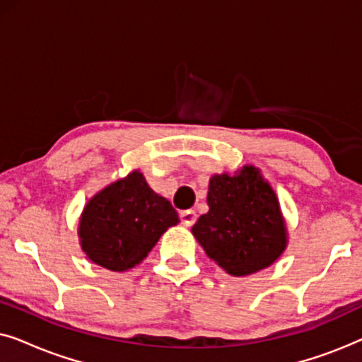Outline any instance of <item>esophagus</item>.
<instances>
[{
    "instance_id": "1",
    "label": "esophagus",
    "mask_w": 362,
    "mask_h": 362,
    "mask_svg": "<svg viewBox=\"0 0 362 362\" xmlns=\"http://www.w3.org/2000/svg\"><path fill=\"white\" fill-rule=\"evenodd\" d=\"M180 217H181L182 226H186V227H191L196 222V212L191 211V209L189 211H182Z\"/></svg>"
}]
</instances>
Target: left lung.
I'll list each match as a JSON object with an SVG mask.
<instances>
[{
    "instance_id": "left-lung-1",
    "label": "left lung",
    "mask_w": 362,
    "mask_h": 362,
    "mask_svg": "<svg viewBox=\"0 0 362 362\" xmlns=\"http://www.w3.org/2000/svg\"><path fill=\"white\" fill-rule=\"evenodd\" d=\"M207 206L209 211L191 232L206 255L229 275L247 276L264 270L285 252V217L259 168L245 165L234 175L211 176Z\"/></svg>"
}]
</instances>
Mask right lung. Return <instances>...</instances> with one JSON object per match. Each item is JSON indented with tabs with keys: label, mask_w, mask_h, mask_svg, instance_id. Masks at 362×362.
<instances>
[{
	"label": "right lung",
	"mask_w": 362,
	"mask_h": 362,
	"mask_svg": "<svg viewBox=\"0 0 362 362\" xmlns=\"http://www.w3.org/2000/svg\"><path fill=\"white\" fill-rule=\"evenodd\" d=\"M180 222L171 202L133 170L93 194L78 221V242L93 264L127 272L141 264L160 237Z\"/></svg>",
	"instance_id": "obj_1"
}]
</instances>
